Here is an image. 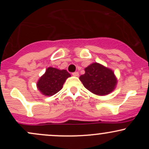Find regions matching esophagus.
<instances>
[{
    "label": "esophagus",
    "instance_id": "obj_1",
    "mask_svg": "<svg viewBox=\"0 0 149 149\" xmlns=\"http://www.w3.org/2000/svg\"><path fill=\"white\" fill-rule=\"evenodd\" d=\"M72 74H73V76H79V73H78V71H76V72H73Z\"/></svg>",
    "mask_w": 149,
    "mask_h": 149
}]
</instances>
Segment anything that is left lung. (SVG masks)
<instances>
[{
  "mask_svg": "<svg viewBox=\"0 0 149 149\" xmlns=\"http://www.w3.org/2000/svg\"><path fill=\"white\" fill-rule=\"evenodd\" d=\"M80 80L85 88L97 95H106L115 89L117 83L112 70L98 63H93L85 69Z\"/></svg>",
  "mask_w": 149,
  "mask_h": 149,
  "instance_id": "8db88e82",
  "label": "left lung"
}]
</instances>
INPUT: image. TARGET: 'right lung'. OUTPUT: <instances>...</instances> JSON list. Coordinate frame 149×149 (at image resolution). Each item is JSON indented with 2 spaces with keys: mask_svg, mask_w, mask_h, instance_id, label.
<instances>
[{
  "mask_svg": "<svg viewBox=\"0 0 149 149\" xmlns=\"http://www.w3.org/2000/svg\"><path fill=\"white\" fill-rule=\"evenodd\" d=\"M70 76L71 74L66 70L49 67L38 81L37 87L42 95L52 96L61 90L64 82Z\"/></svg>",
  "mask_w": 149,
  "mask_h": 149,
  "instance_id": "add662e5",
  "label": "right lung"
}]
</instances>
